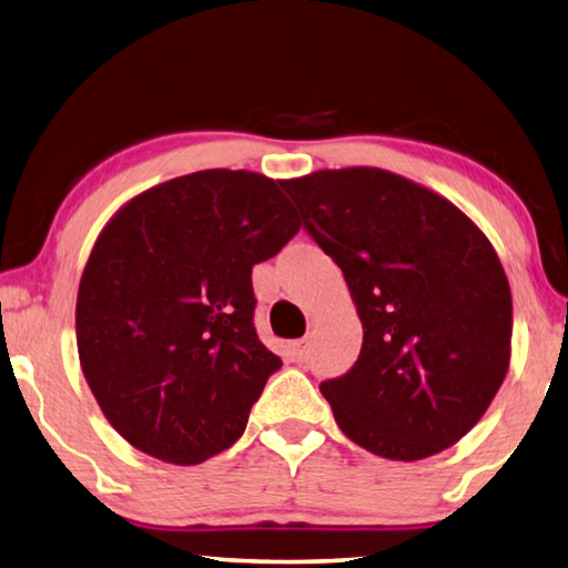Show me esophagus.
Returning <instances> with one entry per match:
<instances>
[{
	"instance_id": "esophagus-1",
	"label": "esophagus",
	"mask_w": 568,
	"mask_h": 568,
	"mask_svg": "<svg viewBox=\"0 0 568 568\" xmlns=\"http://www.w3.org/2000/svg\"><path fill=\"white\" fill-rule=\"evenodd\" d=\"M310 349H312V342L310 339H296L290 344V356L292 362H306L310 359Z\"/></svg>"
}]
</instances>
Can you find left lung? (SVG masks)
I'll return each instance as SVG.
<instances>
[{
    "label": "left lung",
    "mask_w": 568,
    "mask_h": 568,
    "mask_svg": "<svg viewBox=\"0 0 568 568\" xmlns=\"http://www.w3.org/2000/svg\"><path fill=\"white\" fill-rule=\"evenodd\" d=\"M282 186L364 326L359 359L320 386L339 429L394 462L449 449L509 372L511 290L491 242L444 196L384 169H322Z\"/></svg>",
    "instance_id": "8db88e82"
}]
</instances>
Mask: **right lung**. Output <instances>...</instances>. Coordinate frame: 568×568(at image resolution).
<instances>
[{"label": "right lung", "mask_w": 568, "mask_h": 568, "mask_svg": "<svg viewBox=\"0 0 568 568\" xmlns=\"http://www.w3.org/2000/svg\"><path fill=\"white\" fill-rule=\"evenodd\" d=\"M300 232L264 174L169 179L109 219L77 296V349L109 424L154 459L199 464L244 434L282 359L254 329L252 266Z\"/></svg>", "instance_id": "add662e5"}]
</instances>
